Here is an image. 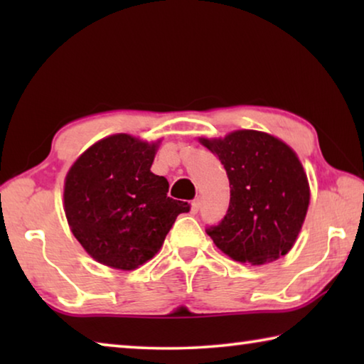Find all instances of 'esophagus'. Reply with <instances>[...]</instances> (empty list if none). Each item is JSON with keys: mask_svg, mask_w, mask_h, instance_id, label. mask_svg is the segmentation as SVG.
I'll use <instances>...</instances> for the list:
<instances>
[{"mask_svg": "<svg viewBox=\"0 0 364 364\" xmlns=\"http://www.w3.org/2000/svg\"><path fill=\"white\" fill-rule=\"evenodd\" d=\"M199 207H200V200L194 199L193 202H191V213L196 215L197 212H199Z\"/></svg>", "mask_w": 364, "mask_h": 364, "instance_id": "esophagus-1", "label": "esophagus"}]
</instances>
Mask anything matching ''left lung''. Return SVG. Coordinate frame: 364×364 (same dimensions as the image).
I'll return each mask as SVG.
<instances>
[{
    "label": "left lung",
    "mask_w": 364,
    "mask_h": 364,
    "mask_svg": "<svg viewBox=\"0 0 364 364\" xmlns=\"http://www.w3.org/2000/svg\"><path fill=\"white\" fill-rule=\"evenodd\" d=\"M230 180V208L208 230L213 244L239 263L264 264L294 247L310 205V184L291 146L273 134L236 130L199 138Z\"/></svg>",
    "instance_id": "8db88e82"
}]
</instances>
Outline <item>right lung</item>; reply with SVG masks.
Segmentation results:
<instances>
[{"instance_id":"obj_1","label":"right lung","mask_w":364,"mask_h":364,"mask_svg":"<svg viewBox=\"0 0 364 364\" xmlns=\"http://www.w3.org/2000/svg\"><path fill=\"white\" fill-rule=\"evenodd\" d=\"M160 141L127 133L96 141L64 181L67 223L86 254L109 268L132 271L157 254L188 202L167 196V178L151 171Z\"/></svg>"}]
</instances>
